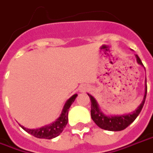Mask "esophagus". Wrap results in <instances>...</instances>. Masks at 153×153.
Returning <instances> with one entry per match:
<instances>
[{"instance_id": "obj_1", "label": "esophagus", "mask_w": 153, "mask_h": 153, "mask_svg": "<svg viewBox=\"0 0 153 153\" xmlns=\"http://www.w3.org/2000/svg\"><path fill=\"white\" fill-rule=\"evenodd\" d=\"M90 89V87H88V86H86V85H84V86H82L81 88H80V91H82V92H85V91H87Z\"/></svg>"}]
</instances>
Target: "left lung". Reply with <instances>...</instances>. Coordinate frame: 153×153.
<instances>
[{
  "mask_svg": "<svg viewBox=\"0 0 153 153\" xmlns=\"http://www.w3.org/2000/svg\"><path fill=\"white\" fill-rule=\"evenodd\" d=\"M136 58H137V62L144 66L141 59L139 58L137 55H136ZM87 95L89 96L91 100V119L93 120V122L100 128L104 129V130L112 131H122V130H124L125 128H127L131 123L134 122V120L137 117V116L143 109V105L145 103V100H146V96H147V79H145V90H144L143 102L134 111L128 113V114L107 116L100 110L98 103L96 101V99L91 95Z\"/></svg>",
  "mask_w": 153,
  "mask_h": 153,
  "instance_id": "left-lung-1",
  "label": "left lung"
}]
</instances>
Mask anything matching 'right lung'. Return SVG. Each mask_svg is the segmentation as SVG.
I'll list each match as a JSON object with an SVG mask.
<instances>
[{
    "label": "right lung",
    "mask_w": 153,
    "mask_h": 153,
    "mask_svg": "<svg viewBox=\"0 0 153 153\" xmlns=\"http://www.w3.org/2000/svg\"><path fill=\"white\" fill-rule=\"evenodd\" d=\"M76 97H77V94H74L66 101L60 117L55 122L49 125H46V126L36 128V129H29L23 126H21V127L26 132L30 133L37 138L52 139L56 137L62 132L63 129L66 127L67 122H68V111H69L71 105L73 103Z\"/></svg>",
    "instance_id": "obj_1"
}]
</instances>
